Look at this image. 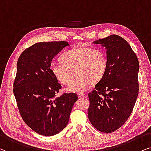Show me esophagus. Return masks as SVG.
<instances>
[{
  "label": "esophagus",
  "instance_id": "34e87169",
  "mask_svg": "<svg viewBox=\"0 0 151 151\" xmlns=\"http://www.w3.org/2000/svg\"><path fill=\"white\" fill-rule=\"evenodd\" d=\"M86 96V94H84V93H79V94H78V96H79V98L85 97Z\"/></svg>",
  "mask_w": 151,
  "mask_h": 151
}]
</instances>
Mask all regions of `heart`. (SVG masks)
<instances>
[{"label": "heart", "instance_id": "1", "mask_svg": "<svg viewBox=\"0 0 151 151\" xmlns=\"http://www.w3.org/2000/svg\"><path fill=\"white\" fill-rule=\"evenodd\" d=\"M60 61L61 63L50 65L52 75L59 83L68 85L71 82L75 70L77 77L67 90L76 93L87 90L92 81H99L108 68L104 52L99 48L91 47H75L68 50L61 56Z\"/></svg>", "mask_w": 151, "mask_h": 151}]
</instances>
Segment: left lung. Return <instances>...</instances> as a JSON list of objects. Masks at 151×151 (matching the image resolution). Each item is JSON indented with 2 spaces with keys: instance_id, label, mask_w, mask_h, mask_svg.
Wrapping results in <instances>:
<instances>
[{
  "instance_id": "obj_1",
  "label": "left lung",
  "mask_w": 151,
  "mask_h": 151,
  "mask_svg": "<svg viewBox=\"0 0 151 151\" xmlns=\"http://www.w3.org/2000/svg\"><path fill=\"white\" fill-rule=\"evenodd\" d=\"M107 50L105 75L88 94V115L99 131L109 133L125 124L132 113L139 94V64L126 40L116 35L94 41Z\"/></svg>"
}]
</instances>
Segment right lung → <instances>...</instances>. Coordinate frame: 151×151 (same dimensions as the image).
Here are the masks:
<instances>
[{
	"instance_id": "obj_1",
	"label": "right lung",
	"mask_w": 151,
	"mask_h": 151,
	"mask_svg": "<svg viewBox=\"0 0 151 151\" xmlns=\"http://www.w3.org/2000/svg\"><path fill=\"white\" fill-rule=\"evenodd\" d=\"M68 45L66 41L40 42L24 50L18 59L13 88L18 108L25 124L41 135L63 130L78 99L73 92L56 96L61 85L50 70L52 59Z\"/></svg>"
}]
</instances>
